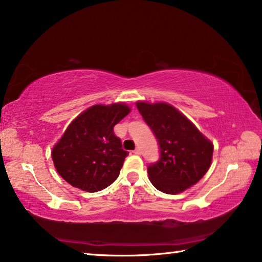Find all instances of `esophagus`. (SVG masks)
I'll return each instance as SVG.
<instances>
[{"instance_id":"obj_1","label":"esophagus","mask_w":262,"mask_h":262,"mask_svg":"<svg viewBox=\"0 0 262 262\" xmlns=\"http://www.w3.org/2000/svg\"><path fill=\"white\" fill-rule=\"evenodd\" d=\"M133 152H134L135 155H140L141 154V150H140V148H136Z\"/></svg>"}]
</instances>
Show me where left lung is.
Here are the masks:
<instances>
[{
    "label": "left lung",
    "instance_id": "left-lung-1",
    "mask_svg": "<svg viewBox=\"0 0 262 262\" xmlns=\"http://www.w3.org/2000/svg\"><path fill=\"white\" fill-rule=\"evenodd\" d=\"M136 106L161 152L158 162L148 166L151 184L166 194L181 193L196 184L210 167L211 142L170 104L137 101Z\"/></svg>",
    "mask_w": 262,
    "mask_h": 262
}]
</instances>
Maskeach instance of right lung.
Returning a JSON list of instances; mask_svg holds the SVG:
<instances>
[{
  "label": "right lung",
  "instance_id": "obj_1",
  "mask_svg": "<svg viewBox=\"0 0 262 262\" xmlns=\"http://www.w3.org/2000/svg\"><path fill=\"white\" fill-rule=\"evenodd\" d=\"M129 112L126 104L118 103L94 105L79 114L53 148L57 173L91 193L113 184L128 156L113 128Z\"/></svg>",
  "mask_w": 262,
  "mask_h": 262
}]
</instances>
